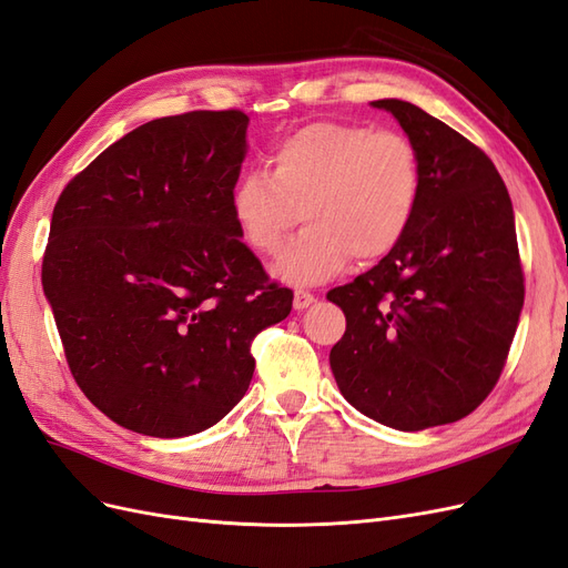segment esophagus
I'll return each mask as SVG.
<instances>
[{
    "label": "esophagus",
    "instance_id": "1",
    "mask_svg": "<svg viewBox=\"0 0 568 568\" xmlns=\"http://www.w3.org/2000/svg\"><path fill=\"white\" fill-rule=\"evenodd\" d=\"M313 303H315L313 294H307V291H303V288L294 291V307H296V311H305V307H311Z\"/></svg>",
    "mask_w": 568,
    "mask_h": 568
}]
</instances>
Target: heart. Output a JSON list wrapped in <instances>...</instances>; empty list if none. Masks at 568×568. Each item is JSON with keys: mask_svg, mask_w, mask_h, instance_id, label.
<instances>
[{"mask_svg": "<svg viewBox=\"0 0 568 568\" xmlns=\"http://www.w3.org/2000/svg\"><path fill=\"white\" fill-rule=\"evenodd\" d=\"M272 170H251L230 205L244 242L272 253L298 217L305 230L272 263L294 286L334 280L353 255L382 261L398 248L422 199L419 153L398 132L367 125L315 123L274 146Z\"/></svg>", "mask_w": 568, "mask_h": 568, "instance_id": "heart-1", "label": "heart"}]
</instances>
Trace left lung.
I'll return each mask as SVG.
<instances>
[{
	"instance_id": "1",
	"label": "left lung",
	"mask_w": 568,
	"mask_h": 568,
	"mask_svg": "<svg viewBox=\"0 0 568 568\" xmlns=\"http://www.w3.org/2000/svg\"><path fill=\"white\" fill-rule=\"evenodd\" d=\"M372 106L415 144L422 199L398 248L326 294L346 315L329 365L365 417L422 432L467 417L500 379L524 307L517 227L484 151L409 101Z\"/></svg>"
}]
</instances>
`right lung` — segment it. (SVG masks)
<instances>
[{
	"label": "right lung",
	"instance_id": "1",
	"mask_svg": "<svg viewBox=\"0 0 568 568\" xmlns=\"http://www.w3.org/2000/svg\"><path fill=\"white\" fill-rule=\"evenodd\" d=\"M246 128L242 111L151 120L54 205L42 286L68 367L134 434L217 424L248 390L253 336L291 313L232 217Z\"/></svg>",
	"mask_w": 568,
	"mask_h": 568
}]
</instances>
